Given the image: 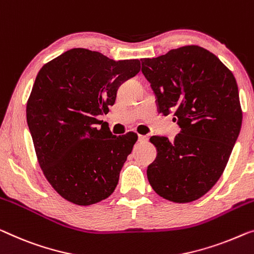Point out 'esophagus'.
<instances>
[{"label":"esophagus","instance_id":"34e87169","mask_svg":"<svg viewBox=\"0 0 254 254\" xmlns=\"http://www.w3.org/2000/svg\"><path fill=\"white\" fill-rule=\"evenodd\" d=\"M148 137H147V135H138V141L139 142H147L148 141Z\"/></svg>","mask_w":254,"mask_h":254}]
</instances>
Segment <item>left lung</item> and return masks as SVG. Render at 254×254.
Here are the masks:
<instances>
[{
	"mask_svg": "<svg viewBox=\"0 0 254 254\" xmlns=\"http://www.w3.org/2000/svg\"><path fill=\"white\" fill-rule=\"evenodd\" d=\"M140 60L158 113H173L180 127L172 141L150 138L157 156L147 168L149 184L166 199L192 202L221 177L240 134L236 79L217 56L197 45Z\"/></svg>",
	"mask_w": 254,
	"mask_h": 254,
	"instance_id": "obj_1",
	"label": "left lung"
}]
</instances>
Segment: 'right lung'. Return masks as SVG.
I'll list each match as a JSON object with an SVG mask.
<instances>
[{
    "label": "right lung",
    "mask_w": 254,
    "mask_h": 254,
    "mask_svg": "<svg viewBox=\"0 0 254 254\" xmlns=\"http://www.w3.org/2000/svg\"><path fill=\"white\" fill-rule=\"evenodd\" d=\"M140 70L138 59L115 60L70 49L41 68L27 103V124L41 169L64 198L91 205L115 190L137 141L98 127L119 86Z\"/></svg>",
    "instance_id": "right-lung-1"
}]
</instances>
